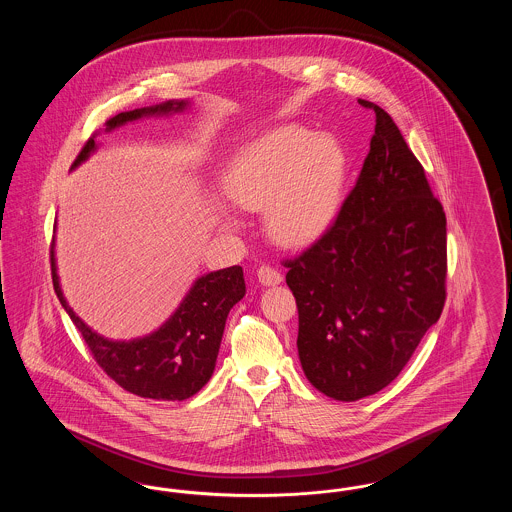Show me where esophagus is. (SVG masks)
Instances as JSON below:
<instances>
[{"label": "esophagus", "instance_id": "esophagus-1", "mask_svg": "<svg viewBox=\"0 0 512 512\" xmlns=\"http://www.w3.org/2000/svg\"><path fill=\"white\" fill-rule=\"evenodd\" d=\"M257 276H259V282L265 286H276L282 282V272L270 265H261L257 270Z\"/></svg>", "mask_w": 512, "mask_h": 512}]
</instances>
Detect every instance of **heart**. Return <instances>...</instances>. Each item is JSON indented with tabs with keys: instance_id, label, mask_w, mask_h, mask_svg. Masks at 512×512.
<instances>
[{
	"instance_id": "1",
	"label": "heart",
	"mask_w": 512,
	"mask_h": 512,
	"mask_svg": "<svg viewBox=\"0 0 512 512\" xmlns=\"http://www.w3.org/2000/svg\"><path fill=\"white\" fill-rule=\"evenodd\" d=\"M345 155L299 126H280L245 147L228 176V197L244 211L267 209L268 234L284 245L313 244L340 207Z\"/></svg>"
}]
</instances>
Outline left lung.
I'll list each match as a JSON object with an SVG mask.
<instances>
[{
	"instance_id": "obj_1",
	"label": "left lung",
	"mask_w": 512,
	"mask_h": 512,
	"mask_svg": "<svg viewBox=\"0 0 512 512\" xmlns=\"http://www.w3.org/2000/svg\"><path fill=\"white\" fill-rule=\"evenodd\" d=\"M374 136L330 228L284 261L307 380L338 401L384 390L445 305L447 219L424 167L372 101Z\"/></svg>"
}]
</instances>
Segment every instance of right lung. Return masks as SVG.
Instances as JSON below:
<instances>
[{
  "label": "right lung",
  "mask_w": 512,
  "mask_h": 512,
  "mask_svg": "<svg viewBox=\"0 0 512 512\" xmlns=\"http://www.w3.org/2000/svg\"><path fill=\"white\" fill-rule=\"evenodd\" d=\"M184 107L186 101H167L155 107L119 113L107 121V130L144 115H163L182 111ZM94 147L92 136L80 149L73 167L84 161ZM49 257L53 290L61 305L82 334L96 363L122 390L146 399L182 401L209 382L217 363L226 317L245 295L242 267L222 268L201 276L176 313L151 336L134 341H109L92 332L74 315L59 288L53 249Z\"/></svg>",
  "instance_id": "obj_1"
}]
</instances>
